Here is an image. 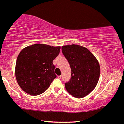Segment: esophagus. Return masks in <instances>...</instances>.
Wrapping results in <instances>:
<instances>
[{
	"label": "esophagus",
	"mask_w": 124,
	"mask_h": 124,
	"mask_svg": "<svg viewBox=\"0 0 124 124\" xmlns=\"http://www.w3.org/2000/svg\"><path fill=\"white\" fill-rule=\"evenodd\" d=\"M57 78H59V79H61V78H62V76H61H61H58Z\"/></svg>",
	"instance_id": "1"
}]
</instances>
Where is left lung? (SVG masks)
I'll return each instance as SVG.
<instances>
[{
	"mask_svg": "<svg viewBox=\"0 0 124 124\" xmlns=\"http://www.w3.org/2000/svg\"><path fill=\"white\" fill-rule=\"evenodd\" d=\"M62 52L70 64L71 78L65 88L71 95L83 98L95 89L100 74L98 60L87 48L77 44L62 47Z\"/></svg>",
	"mask_w": 124,
	"mask_h": 124,
	"instance_id": "left-lung-1",
	"label": "left lung"
}]
</instances>
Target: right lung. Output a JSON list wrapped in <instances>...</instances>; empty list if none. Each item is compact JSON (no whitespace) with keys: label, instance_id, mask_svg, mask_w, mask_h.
I'll return each mask as SVG.
<instances>
[{"label":"right lung","instance_id":"right-lung-1","mask_svg":"<svg viewBox=\"0 0 124 124\" xmlns=\"http://www.w3.org/2000/svg\"><path fill=\"white\" fill-rule=\"evenodd\" d=\"M61 46L35 44L24 48L16 59L15 75L18 84L28 94L44 93L56 78L53 61Z\"/></svg>","mask_w":124,"mask_h":124}]
</instances>
